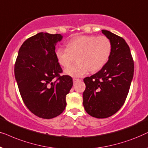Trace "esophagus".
<instances>
[{
	"label": "esophagus",
	"mask_w": 148,
	"mask_h": 148,
	"mask_svg": "<svg viewBox=\"0 0 148 148\" xmlns=\"http://www.w3.org/2000/svg\"><path fill=\"white\" fill-rule=\"evenodd\" d=\"M80 79H78V78H73V82H74V83H76V82L79 81Z\"/></svg>",
	"instance_id": "1"
}]
</instances>
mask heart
<instances>
[{"mask_svg":"<svg viewBox=\"0 0 148 148\" xmlns=\"http://www.w3.org/2000/svg\"><path fill=\"white\" fill-rule=\"evenodd\" d=\"M112 42L105 36L84 35L73 38L67 42L66 49L56 51L57 60L66 68L75 60L78 62L65 70L67 75L80 77L90 70L97 72L105 66L112 53Z\"/></svg>","mask_w":148,"mask_h":148,"instance_id":"obj_1","label":"heart"}]
</instances>
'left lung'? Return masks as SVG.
Listing matches in <instances>:
<instances>
[{
	"mask_svg": "<svg viewBox=\"0 0 148 148\" xmlns=\"http://www.w3.org/2000/svg\"><path fill=\"white\" fill-rule=\"evenodd\" d=\"M112 42V53L105 66L84 78L83 106L92 117L105 119L121 109L127 99L133 77L134 62L130 48L121 36L102 29Z\"/></svg>",
	"mask_w": 148,
	"mask_h": 148,
	"instance_id": "1",
	"label": "left lung"
}]
</instances>
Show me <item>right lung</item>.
<instances>
[{
    "mask_svg": "<svg viewBox=\"0 0 148 148\" xmlns=\"http://www.w3.org/2000/svg\"><path fill=\"white\" fill-rule=\"evenodd\" d=\"M61 34L40 32L27 38L19 49L15 64V77L23 103L34 115L50 119L60 115L66 106V97L72 87L68 75L56 57Z\"/></svg>",
    "mask_w": 148,
    "mask_h": 148,
    "instance_id": "right-lung-1",
    "label": "right lung"
}]
</instances>
